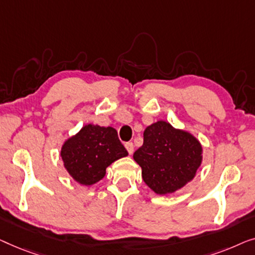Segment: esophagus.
<instances>
[{
	"instance_id": "esophagus-1",
	"label": "esophagus",
	"mask_w": 255,
	"mask_h": 255,
	"mask_svg": "<svg viewBox=\"0 0 255 255\" xmlns=\"http://www.w3.org/2000/svg\"><path fill=\"white\" fill-rule=\"evenodd\" d=\"M125 146H126L129 155H132V152H134V144H132L131 142H127L126 144H125Z\"/></svg>"
}]
</instances>
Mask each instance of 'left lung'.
Here are the masks:
<instances>
[{"mask_svg":"<svg viewBox=\"0 0 255 255\" xmlns=\"http://www.w3.org/2000/svg\"><path fill=\"white\" fill-rule=\"evenodd\" d=\"M142 178L157 194H168L191 181L202 160V146L194 136L165 121L146 127L143 144L134 152Z\"/></svg>","mask_w":255,"mask_h":255,"instance_id":"8db88e82","label":"left lung"}]
</instances>
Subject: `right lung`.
<instances>
[{
  "instance_id": "right-lung-1",
  "label": "right lung",
  "mask_w": 255,
  "mask_h": 255,
  "mask_svg": "<svg viewBox=\"0 0 255 255\" xmlns=\"http://www.w3.org/2000/svg\"><path fill=\"white\" fill-rule=\"evenodd\" d=\"M128 155L112 127L87 125L66 141L61 157L64 167L77 182L90 186L105 177L106 167Z\"/></svg>"
}]
</instances>
